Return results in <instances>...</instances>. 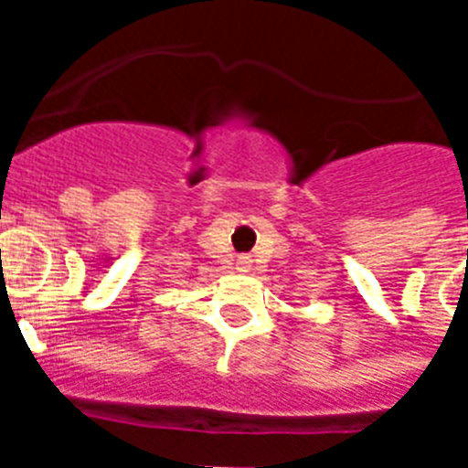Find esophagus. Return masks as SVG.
Listing matches in <instances>:
<instances>
[{
    "instance_id": "esophagus-1",
    "label": "esophagus",
    "mask_w": 468,
    "mask_h": 468,
    "mask_svg": "<svg viewBox=\"0 0 468 468\" xmlns=\"http://www.w3.org/2000/svg\"><path fill=\"white\" fill-rule=\"evenodd\" d=\"M250 262H253V260L248 258V255H243V258H239V270L248 271V270H250Z\"/></svg>"
}]
</instances>
